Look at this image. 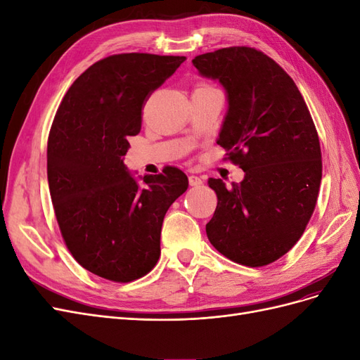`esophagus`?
Wrapping results in <instances>:
<instances>
[{
	"instance_id": "1",
	"label": "esophagus",
	"mask_w": 360,
	"mask_h": 360,
	"mask_svg": "<svg viewBox=\"0 0 360 360\" xmlns=\"http://www.w3.org/2000/svg\"><path fill=\"white\" fill-rule=\"evenodd\" d=\"M189 184H191V186H201L202 180L197 176H189Z\"/></svg>"
}]
</instances>
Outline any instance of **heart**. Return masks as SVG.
<instances>
[{
    "label": "heart",
    "mask_w": 360,
    "mask_h": 360,
    "mask_svg": "<svg viewBox=\"0 0 360 360\" xmlns=\"http://www.w3.org/2000/svg\"><path fill=\"white\" fill-rule=\"evenodd\" d=\"M201 85H205V84H201Z\"/></svg>",
    "instance_id": "b5f03b06"
}]
</instances>
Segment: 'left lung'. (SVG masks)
Wrapping results in <instances>:
<instances>
[{
  "label": "left lung",
  "mask_w": 360,
  "mask_h": 360,
  "mask_svg": "<svg viewBox=\"0 0 360 360\" xmlns=\"http://www.w3.org/2000/svg\"><path fill=\"white\" fill-rule=\"evenodd\" d=\"M219 79L228 112L217 144L245 171L242 183L209 179L217 205L205 233L234 263L263 267L299 242L321 183L317 129L297 85L264 52L230 46L192 60Z\"/></svg>",
  "instance_id": "1"
}]
</instances>
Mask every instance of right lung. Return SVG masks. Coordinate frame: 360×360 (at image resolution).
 <instances>
[{"label":"right lung","mask_w":360,"mask_h":360,"mask_svg":"<svg viewBox=\"0 0 360 360\" xmlns=\"http://www.w3.org/2000/svg\"><path fill=\"white\" fill-rule=\"evenodd\" d=\"M186 57L115 53L64 94L48 138V183L69 252L91 274L132 282L153 269L169 205L188 189L176 167L138 183L123 163L150 94Z\"/></svg>","instance_id":"add662e5"}]
</instances>
